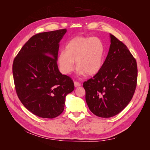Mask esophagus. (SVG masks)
<instances>
[{
    "label": "esophagus",
    "mask_w": 150,
    "mask_h": 150,
    "mask_svg": "<svg viewBox=\"0 0 150 150\" xmlns=\"http://www.w3.org/2000/svg\"><path fill=\"white\" fill-rule=\"evenodd\" d=\"M74 86H75L76 88L79 87V86H81V83H78V82H77V81H74Z\"/></svg>",
    "instance_id": "esophagus-1"
}]
</instances>
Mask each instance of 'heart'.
<instances>
[{"label":"heart","mask_w":150,"mask_h":150,"mask_svg":"<svg viewBox=\"0 0 150 150\" xmlns=\"http://www.w3.org/2000/svg\"><path fill=\"white\" fill-rule=\"evenodd\" d=\"M105 47L97 37L77 36L71 39L57 56V63L62 74H69L74 69L79 76L96 75L103 65Z\"/></svg>","instance_id":"1"}]
</instances>
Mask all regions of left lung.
Segmentation results:
<instances>
[{
  "mask_svg": "<svg viewBox=\"0 0 150 150\" xmlns=\"http://www.w3.org/2000/svg\"><path fill=\"white\" fill-rule=\"evenodd\" d=\"M108 56L98 74L83 83L90 111L101 117L114 116L132 99L137 87L136 59L126 47L110 34Z\"/></svg>",
  "mask_w": 150,
  "mask_h": 150,
  "instance_id": "left-lung-1",
  "label": "left lung"
}]
</instances>
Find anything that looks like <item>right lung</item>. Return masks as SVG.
I'll return each instance as SVG.
<instances>
[{"mask_svg":"<svg viewBox=\"0 0 150 150\" xmlns=\"http://www.w3.org/2000/svg\"><path fill=\"white\" fill-rule=\"evenodd\" d=\"M66 32L64 29L33 35L13 60L18 98L26 109L43 118L60 115L66 96L74 89L73 81L61 73L57 64L59 42Z\"/></svg>","mask_w":150,"mask_h":150,"instance_id":"obj_1","label":"right lung"}]
</instances>
